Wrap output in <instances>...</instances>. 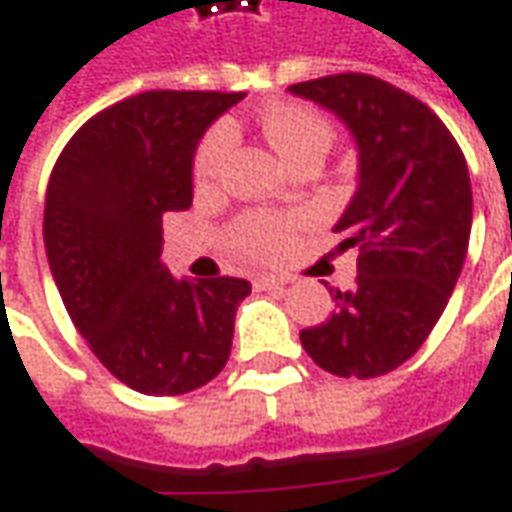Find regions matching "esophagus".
I'll return each instance as SVG.
<instances>
[{
  "label": "esophagus",
  "instance_id": "esophagus-1",
  "mask_svg": "<svg viewBox=\"0 0 512 512\" xmlns=\"http://www.w3.org/2000/svg\"><path fill=\"white\" fill-rule=\"evenodd\" d=\"M256 284H259L262 290H284V287L290 284V278H281V276H259V278H256Z\"/></svg>",
  "mask_w": 512,
  "mask_h": 512
}]
</instances>
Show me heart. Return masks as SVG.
Here are the masks:
<instances>
[{
	"label": "heart",
	"mask_w": 512,
	"mask_h": 512,
	"mask_svg": "<svg viewBox=\"0 0 512 512\" xmlns=\"http://www.w3.org/2000/svg\"><path fill=\"white\" fill-rule=\"evenodd\" d=\"M264 136L276 147L278 155L295 167L306 158H323L334 144V128L323 114H317L306 105L295 102H276L267 105L259 114ZM234 147V130L231 125H214L197 144L195 153V183L200 189L214 186L220 181L225 158ZM303 214H270V211H253L245 214L234 225V248L242 259L250 262H276L292 245V236L301 228Z\"/></svg>",
	"instance_id": "b5f03b06"
}]
</instances>
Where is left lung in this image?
<instances>
[{"label":"left lung","instance_id":"obj_1","mask_svg":"<svg viewBox=\"0 0 512 512\" xmlns=\"http://www.w3.org/2000/svg\"><path fill=\"white\" fill-rule=\"evenodd\" d=\"M343 119L359 150V186L334 225L359 248L354 290L334 315L301 331L323 370L373 379L424 345L460 278L474 197L465 155L438 114L373 74L345 72L290 86Z\"/></svg>","mask_w":512,"mask_h":512}]
</instances>
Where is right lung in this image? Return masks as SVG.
<instances>
[{
    "label": "right lung",
    "mask_w": 512,
    "mask_h": 512,
    "mask_svg": "<svg viewBox=\"0 0 512 512\" xmlns=\"http://www.w3.org/2000/svg\"><path fill=\"white\" fill-rule=\"evenodd\" d=\"M242 100L144 91L91 116L49 175L44 245L63 306L88 348L130 390L181 396L228 362L245 278H178L161 262L169 211L192 206V158Z\"/></svg>",
    "instance_id": "right-lung-1"
}]
</instances>
